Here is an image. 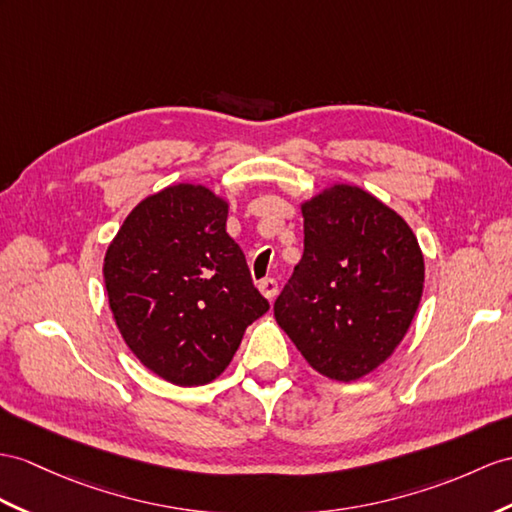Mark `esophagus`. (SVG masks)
<instances>
[{"label":"esophagus","mask_w":512,"mask_h":512,"mask_svg":"<svg viewBox=\"0 0 512 512\" xmlns=\"http://www.w3.org/2000/svg\"><path fill=\"white\" fill-rule=\"evenodd\" d=\"M258 289H260V293H263L267 299H273V297L278 295V280H273V278L260 280V282H258Z\"/></svg>","instance_id":"34e87169"}]
</instances>
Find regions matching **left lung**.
<instances>
[{
	"instance_id": "obj_1",
	"label": "left lung",
	"mask_w": 512,
	"mask_h": 512,
	"mask_svg": "<svg viewBox=\"0 0 512 512\" xmlns=\"http://www.w3.org/2000/svg\"><path fill=\"white\" fill-rule=\"evenodd\" d=\"M304 254L273 304L308 365L352 382L382 365L413 321L423 256L408 223L358 186L302 206Z\"/></svg>"
}]
</instances>
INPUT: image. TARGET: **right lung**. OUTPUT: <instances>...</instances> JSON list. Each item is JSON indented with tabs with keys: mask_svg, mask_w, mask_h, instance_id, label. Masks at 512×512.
I'll list each match as a JSON object with an SVG mask.
<instances>
[{
	"mask_svg": "<svg viewBox=\"0 0 512 512\" xmlns=\"http://www.w3.org/2000/svg\"><path fill=\"white\" fill-rule=\"evenodd\" d=\"M226 221L228 204L206 186H169L132 210L104 258L123 341L178 386L215 380L269 310Z\"/></svg>",
	"mask_w": 512,
	"mask_h": 512,
	"instance_id": "right-lung-1",
	"label": "right lung"
}]
</instances>
